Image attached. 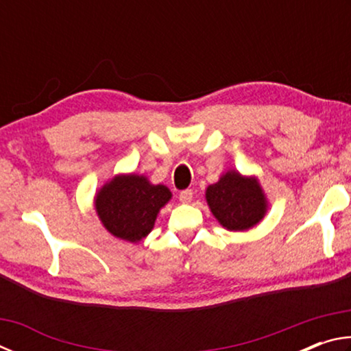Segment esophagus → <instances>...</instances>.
Masks as SVG:
<instances>
[{
	"mask_svg": "<svg viewBox=\"0 0 351 351\" xmlns=\"http://www.w3.org/2000/svg\"><path fill=\"white\" fill-rule=\"evenodd\" d=\"M192 198H193V192L190 189L181 190V192H180V201H181V203L187 204V203H190V201H192Z\"/></svg>",
	"mask_w": 351,
	"mask_h": 351,
	"instance_id": "1",
	"label": "esophagus"
}]
</instances>
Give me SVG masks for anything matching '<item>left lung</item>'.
<instances>
[{"instance_id": "1", "label": "left lung", "mask_w": 351, "mask_h": 351, "mask_svg": "<svg viewBox=\"0 0 351 351\" xmlns=\"http://www.w3.org/2000/svg\"><path fill=\"white\" fill-rule=\"evenodd\" d=\"M206 199L219 224L229 230H246L257 224L266 212V199L260 184L228 171L206 190Z\"/></svg>"}]
</instances>
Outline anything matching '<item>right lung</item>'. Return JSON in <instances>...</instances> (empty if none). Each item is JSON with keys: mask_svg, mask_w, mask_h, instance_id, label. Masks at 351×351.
Instances as JSON below:
<instances>
[{"mask_svg": "<svg viewBox=\"0 0 351 351\" xmlns=\"http://www.w3.org/2000/svg\"><path fill=\"white\" fill-rule=\"evenodd\" d=\"M171 198L165 186L138 175L116 176L96 197L99 218L117 239L138 243L153 229L161 207Z\"/></svg>", "mask_w": 351, "mask_h": 351, "instance_id": "add662e5", "label": "right lung"}]
</instances>
